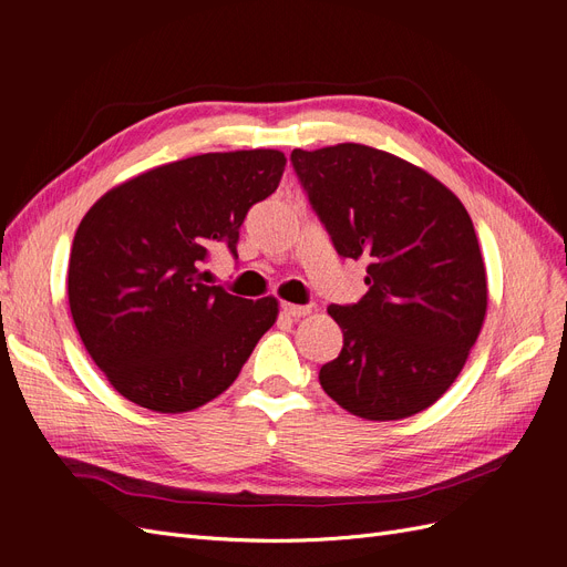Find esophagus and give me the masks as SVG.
I'll use <instances>...</instances> for the list:
<instances>
[{"label": "esophagus", "mask_w": 567, "mask_h": 567, "mask_svg": "<svg viewBox=\"0 0 567 567\" xmlns=\"http://www.w3.org/2000/svg\"><path fill=\"white\" fill-rule=\"evenodd\" d=\"M281 312L286 315V317H290V319H300V317H307L312 312V307H307V305H293V302H284L281 305Z\"/></svg>", "instance_id": "1"}]
</instances>
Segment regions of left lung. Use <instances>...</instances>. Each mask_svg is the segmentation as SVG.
Segmentation results:
<instances>
[{"mask_svg": "<svg viewBox=\"0 0 567 567\" xmlns=\"http://www.w3.org/2000/svg\"><path fill=\"white\" fill-rule=\"evenodd\" d=\"M290 161L338 255L367 262V296L329 307L342 350L319 371L323 392L367 421L433 406L487 315L471 215L440 179L381 148H293Z\"/></svg>", "mask_w": 567, "mask_h": 567, "instance_id": "8db88e82", "label": "left lung"}]
</instances>
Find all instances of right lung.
Returning <instances> with one entry per match:
<instances>
[{"label": "right lung", "mask_w": 567, "mask_h": 567, "mask_svg": "<svg viewBox=\"0 0 567 567\" xmlns=\"http://www.w3.org/2000/svg\"><path fill=\"white\" fill-rule=\"evenodd\" d=\"M277 148L203 153L113 186L82 217L68 302L94 364L125 400L184 414L225 392L279 317L274 296L208 286L210 250L236 255L238 229L277 192Z\"/></svg>", "instance_id": "1"}]
</instances>
